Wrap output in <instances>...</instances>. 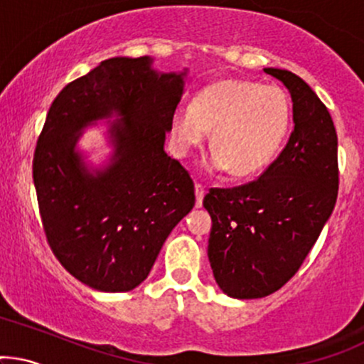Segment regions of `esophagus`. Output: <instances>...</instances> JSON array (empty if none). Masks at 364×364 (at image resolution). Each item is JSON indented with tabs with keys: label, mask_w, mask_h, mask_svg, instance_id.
Returning <instances> with one entry per match:
<instances>
[{
	"label": "esophagus",
	"mask_w": 364,
	"mask_h": 364,
	"mask_svg": "<svg viewBox=\"0 0 364 364\" xmlns=\"http://www.w3.org/2000/svg\"><path fill=\"white\" fill-rule=\"evenodd\" d=\"M195 197H197V207H202V200L205 197V186L200 185V183L195 185Z\"/></svg>",
	"instance_id": "1"
}]
</instances>
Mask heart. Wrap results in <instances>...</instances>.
<instances>
[{
	"label": "heart",
	"mask_w": 364,
	"mask_h": 364,
	"mask_svg": "<svg viewBox=\"0 0 364 364\" xmlns=\"http://www.w3.org/2000/svg\"><path fill=\"white\" fill-rule=\"evenodd\" d=\"M290 126V102L277 86L221 79L202 87L191 107H178L171 133L179 151L210 136L209 167L230 169L237 178L252 176L273 161Z\"/></svg>",
	"instance_id": "1"
}]
</instances>
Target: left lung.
Masks as SVG:
<instances>
[{
	"instance_id": "left-lung-1",
	"label": "left lung",
	"mask_w": 364,
	"mask_h": 364,
	"mask_svg": "<svg viewBox=\"0 0 364 364\" xmlns=\"http://www.w3.org/2000/svg\"><path fill=\"white\" fill-rule=\"evenodd\" d=\"M290 91L294 131L282 154L254 181L210 188V267L235 299L277 292L299 271L328 221L338 193L337 131L325 103L299 75L264 69Z\"/></svg>"
}]
</instances>
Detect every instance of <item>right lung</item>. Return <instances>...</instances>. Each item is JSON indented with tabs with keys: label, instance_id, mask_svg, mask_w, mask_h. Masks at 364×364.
I'll return each instance as SVG.
<instances>
[{
	"label": "right lung",
	"instance_id": "right-lung-1",
	"mask_svg": "<svg viewBox=\"0 0 364 364\" xmlns=\"http://www.w3.org/2000/svg\"><path fill=\"white\" fill-rule=\"evenodd\" d=\"M151 58L115 57L63 87L34 150L33 178L48 245L60 264L100 292H127L149 277L173 228L193 209L188 171L164 151L183 74ZM115 111L109 168L93 175L73 150L80 127Z\"/></svg>",
	"mask_w": 364,
	"mask_h": 364
}]
</instances>
